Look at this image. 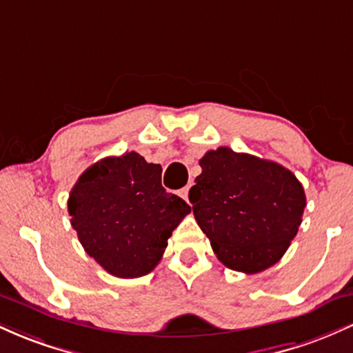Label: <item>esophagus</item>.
Segmentation results:
<instances>
[{"label": "esophagus", "instance_id": "obj_1", "mask_svg": "<svg viewBox=\"0 0 353 353\" xmlns=\"http://www.w3.org/2000/svg\"><path fill=\"white\" fill-rule=\"evenodd\" d=\"M179 196H181L184 201L189 202V185H185V188H182V189L179 190Z\"/></svg>", "mask_w": 353, "mask_h": 353}]
</instances>
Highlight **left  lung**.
I'll return each mask as SVG.
<instances>
[{
	"label": "left lung",
	"instance_id": "left-lung-1",
	"mask_svg": "<svg viewBox=\"0 0 353 353\" xmlns=\"http://www.w3.org/2000/svg\"><path fill=\"white\" fill-rule=\"evenodd\" d=\"M199 164L189 201L219 261L245 274L281 261L305 209L297 177L274 161L229 148L208 151Z\"/></svg>",
	"mask_w": 353,
	"mask_h": 353
}]
</instances>
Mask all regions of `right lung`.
Masks as SVG:
<instances>
[{
    "label": "right lung",
    "mask_w": 353,
    "mask_h": 353,
    "mask_svg": "<svg viewBox=\"0 0 353 353\" xmlns=\"http://www.w3.org/2000/svg\"><path fill=\"white\" fill-rule=\"evenodd\" d=\"M163 168L131 151L104 157L79 176L68 199L72 229L111 275L143 277L159 264L168 239L190 212L161 184Z\"/></svg>",
    "instance_id": "1"
}]
</instances>
